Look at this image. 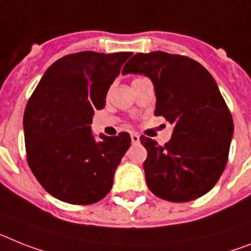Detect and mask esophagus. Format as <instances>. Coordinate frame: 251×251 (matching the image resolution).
<instances>
[{
	"label": "esophagus",
	"instance_id": "obj_1",
	"mask_svg": "<svg viewBox=\"0 0 251 251\" xmlns=\"http://www.w3.org/2000/svg\"><path fill=\"white\" fill-rule=\"evenodd\" d=\"M139 142H140V136H139L136 132H132V134H131V143H132V144H138Z\"/></svg>",
	"mask_w": 251,
	"mask_h": 251
}]
</instances>
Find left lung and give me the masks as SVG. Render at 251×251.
I'll return each mask as SVG.
<instances>
[{
  "label": "left lung",
  "mask_w": 251,
  "mask_h": 251,
  "mask_svg": "<svg viewBox=\"0 0 251 251\" xmlns=\"http://www.w3.org/2000/svg\"><path fill=\"white\" fill-rule=\"evenodd\" d=\"M143 74L155 90V116L174 125L170 142L158 145L142 136L148 151L143 163L149 190L161 199L184 203L217 184L228 159L233 121L213 76L199 62L157 50L136 53L122 74Z\"/></svg>",
  "instance_id": "obj_1"
}]
</instances>
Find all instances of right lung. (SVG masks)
<instances>
[{"label":"right lung","mask_w":251,"mask_h":251,"mask_svg":"<svg viewBox=\"0 0 251 251\" xmlns=\"http://www.w3.org/2000/svg\"><path fill=\"white\" fill-rule=\"evenodd\" d=\"M131 52L67 54L50 65L24 112L26 159L44 190L70 204H93L109 193L131 139L92 134L94 111Z\"/></svg>","instance_id":"obj_1"}]
</instances>
